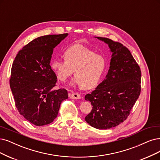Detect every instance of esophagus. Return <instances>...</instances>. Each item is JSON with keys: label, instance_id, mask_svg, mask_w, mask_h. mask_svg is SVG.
<instances>
[{"label": "esophagus", "instance_id": "34e87169", "mask_svg": "<svg viewBox=\"0 0 160 160\" xmlns=\"http://www.w3.org/2000/svg\"><path fill=\"white\" fill-rule=\"evenodd\" d=\"M69 97L71 98V99H80L81 96L80 94L78 93L77 92H74V93H70L69 94Z\"/></svg>", "mask_w": 160, "mask_h": 160}]
</instances>
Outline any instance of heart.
I'll return each instance as SVG.
<instances>
[{
	"label": "heart",
	"mask_w": 160,
	"mask_h": 160,
	"mask_svg": "<svg viewBox=\"0 0 160 160\" xmlns=\"http://www.w3.org/2000/svg\"><path fill=\"white\" fill-rule=\"evenodd\" d=\"M64 59L56 58L51 67L57 78L62 82L67 80L74 72L71 84H76L86 90L95 88L101 80L106 67L102 55L82 45L71 46L64 52Z\"/></svg>",
	"instance_id": "b5f03b06"
}]
</instances>
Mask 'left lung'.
<instances>
[{"instance_id": "8db88e82", "label": "left lung", "mask_w": 160, "mask_h": 160, "mask_svg": "<svg viewBox=\"0 0 160 160\" xmlns=\"http://www.w3.org/2000/svg\"><path fill=\"white\" fill-rule=\"evenodd\" d=\"M108 44L112 52L105 78L85 96L93 106L85 117L90 126L108 129L120 125L130 114L141 91V70L131 52L122 44L96 37Z\"/></svg>"}]
</instances>
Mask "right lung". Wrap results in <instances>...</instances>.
I'll list each match as a JSON object with an SVG mask.
<instances>
[{
	"label": "right lung",
	"mask_w": 160,
	"mask_h": 160,
	"mask_svg": "<svg viewBox=\"0 0 160 160\" xmlns=\"http://www.w3.org/2000/svg\"><path fill=\"white\" fill-rule=\"evenodd\" d=\"M68 33L44 35L19 51L11 69L10 86L20 115L36 126L52 122L61 103L68 98L65 89L54 90L57 78L50 62L55 47Z\"/></svg>",
	"instance_id": "1"
}]
</instances>
